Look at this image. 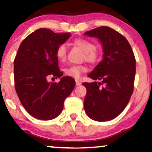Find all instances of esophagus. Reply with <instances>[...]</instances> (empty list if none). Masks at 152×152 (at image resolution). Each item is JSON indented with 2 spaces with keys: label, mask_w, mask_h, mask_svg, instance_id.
<instances>
[{
  "label": "esophagus",
  "mask_w": 152,
  "mask_h": 152,
  "mask_svg": "<svg viewBox=\"0 0 152 152\" xmlns=\"http://www.w3.org/2000/svg\"><path fill=\"white\" fill-rule=\"evenodd\" d=\"M75 82H76V85H77V86H80V85L82 84V82H81L80 80H76Z\"/></svg>",
  "instance_id": "1"
}]
</instances>
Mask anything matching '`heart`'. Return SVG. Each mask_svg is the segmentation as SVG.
<instances>
[{
  "mask_svg": "<svg viewBox=\"0 0 152 152\" xmlns=\"http://www.w3.org/2000/svg\"><path fill=\"white\" fill-rule=\"evenodd\" d=\"M74 44L84 52V58L86 61L94 63L98 59V51L91 41L84 39H77L75 40ZM56 56L60 61H65L66 59V47L65 45L61 44L57 48ZM86 71L87 68L84 65H72L64 70L66 75L75 79L80 78L82 73Z\"/></svg>",
  "mask_w": 152,
  "mask_h": 152,
  "instance_id": "obj_1",
  "label": "heart"
}]
</instances>
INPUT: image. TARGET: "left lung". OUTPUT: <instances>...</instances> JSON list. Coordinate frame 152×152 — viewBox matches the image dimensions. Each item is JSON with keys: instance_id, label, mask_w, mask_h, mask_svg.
Returning <instances> with one entry per match:
<instances>
[{"instance_id": "left-lung-1", "label": "left lung", "mask_w": 152, "mask_h": 152, "mask_svg": "<svg viewBox=\"0 0 152 152\" xmlns=\"http://www.w3.org/2000/svg\"><path fill=\"white\" fill-rule=\"evenodd\" d=\"M84 35L98 39L103 50L102 60L88 75L100 82L83 83L87 90L84 110L91 119L108 121L121 113L129 101L134 91L136 59L125 37L109 27H99Z\"/></svg>"}]
</instances>
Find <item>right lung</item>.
I'll use <instances>...</instances> for the list:
<instances>
[{"mask_svg": "<svg viewBox=\"0 0 152 152\" xmlns=\"http://www.w3.org/2000/svg\"><path fill=\"white\" fill-rule=\"evenodd\" d=\"M70 35L41 28L28 35L18 48L14 63L15 89L22 105L37 119L57 118L75 86L73 78L62 76L56 56L57 48ZM50 76L59 77L60 81L48 82Z\"/></svg>", "mask_w": 152, "mask_h": 152, "instance_id": "right-lung-1", "label": "right lung"}]
</instances>
